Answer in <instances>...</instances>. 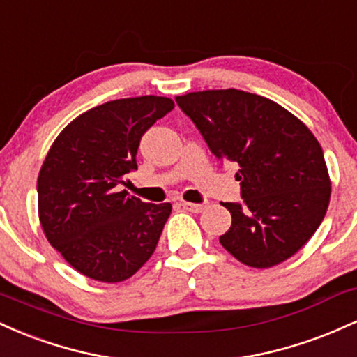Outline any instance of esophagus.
<instances>
[{
	"mask_svg": "<svg viewBox=\"0 0 357 357\" xmlns=\"http://www.w3.org/2000/svg\"><path fill=\"white\" fill-rule=\"evenodd\" d=\"M183 210L191 211V213H199L206 208V203H190V202H183L181 203Z\"/></svg>",
	"mask_w": 357,
	"mask_h": 357,
	"instance_id": "obj_1",
	"label": "esophagus"
}]
</instances>
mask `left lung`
<instances>
[{"label": "left lung", "mask_w": 357, "mask_h": 357, "mask_svg": "<svg viewBox=\"0 0 357 357\" xmlns=\"http://www.w3.org/2000/svg\"><path fill=\"white\" fill-rule=\"evenodd\" d=\"M216 159L240 166L241 203H223L231 227L220 243L236 260L268 268L297 253L326 216L331 179L322 147L304 122L243 90L176 97Z\"/></svg>", "instance_id": "obj_1"}]
</instances>
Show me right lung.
I'll list each match as a JSON object with an SVG mask.
<instances>
[{
	"mask_svg": "<svg viewBox=\"0 0 357 357\" xmlns=\"http://www.w3.org/2000/svg\"><path fill=\"white\" fill-rule=\"evenodd\" d=\"M174 109L167 97L110 100L87 110L55 139L38 174V216L50 245L85 277L116 284L149 260L171 204L129 196L141 137Z\"/></svg>",
	"mask_w": 357,
	"mask_h": 357,
	"instance_id": "1",
	"label": "right lung"
}]
</instances>
